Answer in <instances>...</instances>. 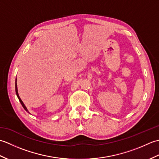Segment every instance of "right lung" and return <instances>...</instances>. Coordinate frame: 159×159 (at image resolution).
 <instances>
[{"instance_id":"right-lung-1","label":"right lung","mask_w":159,"mask_h":159,"mask_svg":"<svg viewBox=\"0 0 159 159\" xmlns=\"http://www.w3.org/2000/svg\"><path fill=\"white\" fill-rule=\"evenodd\" d=\"M15 87H16V96H17V97H18V100H19V101H20V102L21 103L22 106L23 107V108H24V109H25V110L26 111V112H28L29 113H29V111H28V109H27V108L26 107V106L25 105V104L23 103V102H22V101L21 98H20V96H19V94H18V87H17V79H16Z\"/></svg>"}]
</instances>
